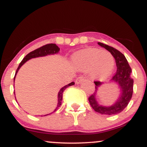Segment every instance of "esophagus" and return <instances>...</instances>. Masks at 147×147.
<instances>
[{
    "label": "esophagus",
    "instance_id": "obj_1",
    "mask_svg": "<svg viewBox=\"0 0 147 147\" xmlns=\"http://www.w3.org/2000/svg\"><path fill=\"white\" fill-rule=\"evenodd\" d=\"M84 80V77H83V76H80V77H78L77 78V79H76V83L79 84V83H81L82 82H83Z\"/></svg>",
    "mask_w": 147,
    "mask_h": 147
}]
</instances>
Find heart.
<instances>
[{"mask_svg":"<svg viewBox=\"0 0 147 147\" xmlns=\"http://www.w3.org/2000/svg\"><path fill=\"white\" fill-rule=\"evenodd\" d=\"M73 59L79 69L90 70L91 75L99 79L110 75L115 65L114 57L110 52L98 49L90 48L77 52Z\"/></svg>","mask_w":147,"mask_h":147,"instance_id":"1","label":"heart"}]
</instances>
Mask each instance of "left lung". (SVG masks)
I'll list each match as a JSON object with an SVG mask.
<instances>
[{"label": "left lung", "instance_id": "8db88e82", "mask_svg": "<svg viewBox=\"0 0 147 147\" xmlns=\"http://www.w3.org/2000/svg\"><path fill=\"white\" fill-rule=\"evenodd\" d=\"M98 44L110 52L115 58L117 65V71L111 80L119 84L122 90V95L114 105L109 107L99 106L96 102L95 96L97 93V87L102 84V82L95 81L94 83L95 84V91L88 97V101L92 109L99 113L107 115L118 114L122 112L127 106L132 97L133 79L131 77V68L128 63L126 57L122 52H119L117 49L104 43L99 42Z\"/></svg>", "mask_w": 147, "mask_h": 147}]
</instances>
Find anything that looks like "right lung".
Masks as SVG:
<instances>
[{
  "instance_id": "obj_1",
  "label": "right lung",
  "mask_w": 147,
  "mask_h": 147,
  "mask_svg": "<svg viewBox=\"0 0 147 147\" xmlns=\"http://www.w3.org/2000/svg\"><path fill=\"white\" fill-rule=\"evenodd\" d=\"M59 51V47L57 46L56 44H55V43H50V44H46L43 45V46L41 47V48L36 49V50H34V51L30 52L29 54H28V55L23 58V59L22 60L21 63H20L17 70H16V71L15 77H16V73H17V72L18 71V70H19V68H21L22 65H23V64L27 61H28L32 58H35V57L46 56V55H53V54L57 53ZM15 77H14V82ZM74 84H75L74 82H71V83L68 84V85L63 86L59 90V94H58V104H57L56 109L54 111V112H55V111H57V109L61 105V101H62V99H63V93L64 90H65L68 87L70 86L74 85Z\"/></svg>"
}]
</instances>
